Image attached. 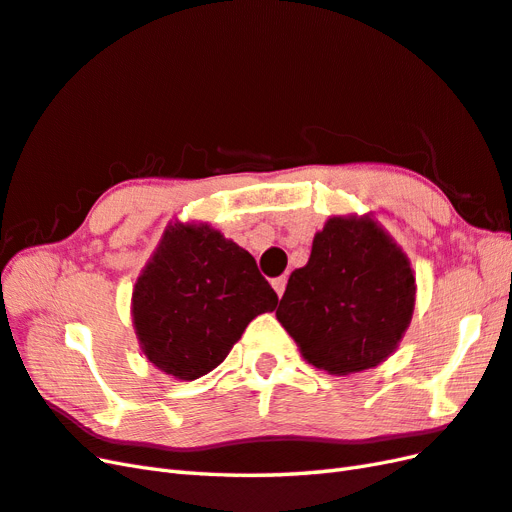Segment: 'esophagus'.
I'll list each match as a JSON object with an SVG mask.
<instances>
[{
  "mask_svg": "<svg viewBox=\"0 0 512 512\" xmlns=\"http://www.w3.org/2000/svg\"><path fill=\"white\" fill-rule=\"evenodd\" d=\"M285 285H287V277H277V279H272V287H274V292H277V296L281 298L283 296V292H285Z\"/></svg>",
  "mask_w": 512,
  "mask_h": 512,
  "instance_id": "1",
  "label": "esophagus"
}]
</instances>
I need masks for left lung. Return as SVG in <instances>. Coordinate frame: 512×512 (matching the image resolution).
<instances>
[{
	"instance_id": "left-lung-1",
	"label": "left lung",
	"mask_w": 512,
	"mask_h": 512,
	"mask_svg": "<svg viewBox=\"0 0 512 512\" xmlns=\"http://www.w3.org/2000/svg\"><path fill=\"white\" fill-rule=\"evenodd\" d=\"M415 272L372 214L331 216L313 235L277 320L313 368L348 376L387 361L409 329Z\"/></svg>"
}]
</instances>
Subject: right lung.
I'll use <instances>...</instances> for the list:
<instances>
[{"mask_svg":"<svg viewBox=\"0 0 512 512\" xmlns=\"http://www.w3.org/2000/svg\"><path fill=\"white\" fill-rule=\"evenodd\" d=\"M279 298L253 255L207 222H170L131 292L142 355L194 381L227 359L248 322Z\"/></svg>","mask_w":512,"mask_h":512,"instance_id":"right-lung-1","label":"right lung"}]
</instances>
